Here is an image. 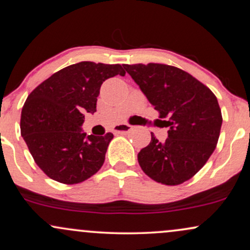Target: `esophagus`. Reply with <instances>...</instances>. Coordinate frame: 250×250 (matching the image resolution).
<instances>
[{"label": "esophagus", "mask_w": 250, "mask_h": 250, "mask_svg": "<svg viewBox=\"0 0 250 250\" xmlns=\"http://www.w3.org/2000/svg\"><path fill=\"white\" fill-rule=\"evenodd\" d=\"M131 130H132V126L127 125V124H119V125H117L116 127H114V132L118 133V134L128 133Z\"/></svg>", "instance_id": "34e87169"}]
</instances>
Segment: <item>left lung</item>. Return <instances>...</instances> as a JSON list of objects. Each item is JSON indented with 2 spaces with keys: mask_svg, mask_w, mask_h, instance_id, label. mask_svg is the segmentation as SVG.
<instances>
[{
  "mask_svg": "<svg viewBox=\"0 0 250 250\" xmlns=\"http://www.w3.org/2000/svg\"><path fill=\"white\" fill-rule=\"evenodd\" d=\"M155 110L163 127H169L161 143L151 142L138 153L142 170L167 186H178L200 171L214 152L222 113L217 98L206 85L177 67L163 63L125 64Z\"/></svg>",
  "mask_w": 250,
  "mask_h": 250,
  "instance_id": "left-lung-1",
  "label": "left lung"
}]
</instances>
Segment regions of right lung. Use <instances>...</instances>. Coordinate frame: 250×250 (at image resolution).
<instances>
[{
  "mask_svg": "<svg viewBox=\"0 0 250 250\" xmlns=\"http://www.w3.org/2000/svg\"><path fill=\"white\" fill-rule=\"evenodd\" d=\"M118 74L125 75L120 64L81 61L54 73L28 95L21 113V134L49 178L77 184L103 167L113 134H86L81 126L83 113L97 112L102 83Z\"/></svg>",
  "mask_w": 250,
  "mask_h": 250,
  "instance_id": "obj_1",
  "label": "right lung"
}]
</instances>
